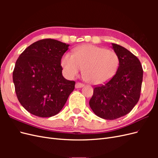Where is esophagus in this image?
<instances>
[{"mask_svg": "<svg viewBox=\"0 0 158 158\" xmlns=\"http://www.w3.org/2000/svg\"><path fill=\"white\" fill-rule=\"evenodd\" d=\"M84 84H82V83H80V82H77L76 84V85H75V88H82L83 86H84Z\"/></svg>", "mask_w": 158, "mask_h": 158, "instance_id": "obj_1", "label": "esophagus"}]
</instances>
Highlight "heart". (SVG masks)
Returning a JSON list of instances; mask_svg holds the SVG:
<instances>
[{
	"label": "heart",
	"instance_id": "1",
	"mask_svg": "<svg viewBox=\"0 0 158 158\" xmlns=\"http://www.w3.org/2000/svg\"><path fill=\"white\" fill-rule=\"evenodd\" d=\"M118 65L115 52L91 44L76 47L73 55L66 53L61 59V66L68 77H75L83 68V77L92 84L107 82L115 74Z\"/></svg>",
	"mask_w": 158,
	"mask_h": 158
}]
</instances>
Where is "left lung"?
Here are the masks:
<instances>
[{"mask_svg":"<svg viewBox=\"0 0 158 158\" xmlns=\"http://www.w3.org/2000/svg\"><path fill=\"white\" fill-rule=\"evenodd\" d=\"M119 66L111 79L95 85L89 106L100 118L114 120L130 113L140 98L143 70L140 60L121 45L112 44Z\"/></svg>","mask_w":158,"mask_h":158,"instance_id":"8db88e82","label":"left lung"}]
</instances>
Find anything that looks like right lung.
I'll return each mask as SVG.
<instances>
[{
	"instance_id": "right-lung-1",
	"label": "right lung",
	"mask_w": 158,
	"mask_h": 158,
	"mask_svg": "<svg viewBox=\"0 0 158 158\" xmlns=\"http://www.w3.org/2000/svg\"><path fill=\"white\" fill-rule=\"evenodd\" d=\"M69 47L55 40H41L27 47L16 60L13 71L16 96L32 114L55 115L74 89V81L62 74L60 60Z\"/></svg>"
}]
</instances>
